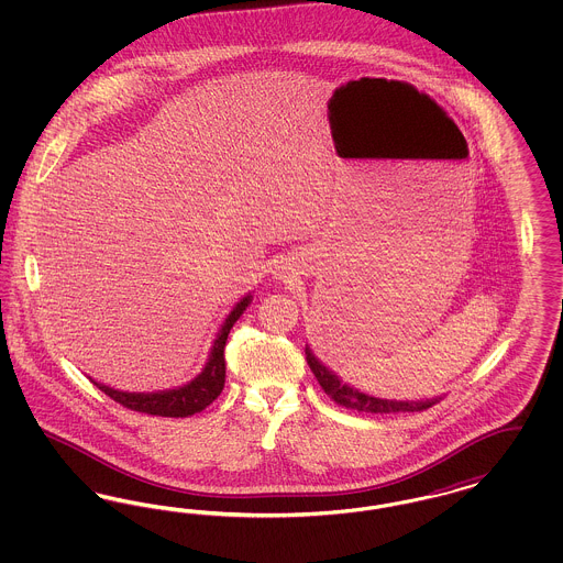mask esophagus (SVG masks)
Wrapping results in <instances>:
<instances>
[{
    "instance_id": "obj_1",
    "label": "esophagus",
    "mask_w": 563,
    "mask_h": 563,
    "mask_svg": "<svg viewBox=\"0 0 563 563\" xmlns=\"http://www.w3.org/2000/svg\"><path fill=\"white\" fill-rule=\"evenodd\" d=\"M289 272H291V266H287V264H280V266H276V269H274V274H276L278 278H287Z\"/></svg>"
}]
</instances>
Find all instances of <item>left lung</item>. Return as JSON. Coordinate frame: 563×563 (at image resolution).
<instances>
[{
  "instance_id": "left-lung-1",
  "label": "left lung",
  "mask_w": 563,
  "mask_h": 563,
  "mask_svg": "<svg viewBox=\"0 0 563 563\" xmlns=\"http://www.w3.org/2000/svg\"><path fill=\"white\" fill-rule=\"evenodd\" d=\"M306 361L312 369V374L317 375L322 390L346 409H354V411H365V413H397V411H424L432 407L437 399L432 401H388V399H375L365 393H358L356 388H350L349 384H344L335 374H331L321 361L306 349Z\"/></svg>"
}]
</instances>
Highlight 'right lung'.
<instances>
[{
    "label": "right lung",
    "instance_id": "right-lung-1",
    "mask_svg": "<svg viewBox=\"0 0 563 563\" xmlns=\"http://www.w3.org/2000/svg\"><path fill=\"white\" fill-rule=\"evenodd\" d=\"M249 303H251V295L242 297L241 301L234 306V310L228 314V319L221 324V329L217 333V340H214L213 349L209 354V363L205 365L202 374L194 377L186 386L175 388V390L147 393V395L145 393L113 390V388H109L106 384H99V382H95V386L101 393H106L109 399L124 405L126 409L139 411V413L162 416V418H188V416L202 411L223 390V384H225V358H223L225 340H228L230 329L234 327V322L241 319V314L246 310Z\"/></svg>",
    "mask_w": 563,
    "mask_h": 563
}]
</instances>
